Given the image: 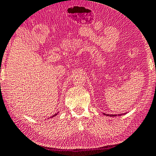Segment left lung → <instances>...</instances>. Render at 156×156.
<instances>
[{
	"instance_id": "8db88e82",
	"label": "left lung",
	"mask_w": 156,
	"mask_h": 156,
	"mask_svg": "<svg viewBox=\"0 0 156 156\" xmlns=\"http://www.w3.org/2000/svg\"><path fill=\"white\" fill-rule=\"evenodd\" d=\"M104 115H105V116H122V115H125V113H122V114H105V113H103Z\"/></svg>"
}]
</instances>
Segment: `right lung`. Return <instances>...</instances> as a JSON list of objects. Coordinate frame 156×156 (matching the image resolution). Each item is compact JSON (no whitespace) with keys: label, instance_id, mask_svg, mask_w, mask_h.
<instances>
[{"label":"right lung","instance_id":"obj_1","mask_svg":"<svg viewBox=\"0 0 156 156\" xmlns=\"http://www.w3.org/2000/svg\"><path fill=\"white\" fill-rule=\"evenodd\" d=\"M58 113H59V112H57V113H55V115H53V116H51V118H53V117H54V116H57V114H58Z\"/></svg>","mask_w":156,"mask_h":156}]
</instances>
